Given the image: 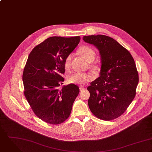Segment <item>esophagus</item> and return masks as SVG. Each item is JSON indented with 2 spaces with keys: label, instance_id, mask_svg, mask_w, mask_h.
<instances>
[{
  "label": "esophagus",
  "instance_id": "esophagus-1",
  "mask_svg": "<svg viewBox=\"0 0 152 152\" xmlns=\"http://www.w3.org/2000/svg\"><path fill=\"white\" fill-rule=\"evenodd\" d=\"M79 89H80V91H82L85 89V88H84V87H83V86H80V87H79Z\"/></svg>",
  "mask_w": 152,
  "mask_h": 152
}]
</instances>
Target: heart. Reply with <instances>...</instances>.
<instances>
[{
  "label": "heart",
  "mask_w": 152,
  "mask_h": 152,
  "mask_svg": "<svg viewBox=\"0 0 152 152\" xmlns=\"http://www.w3.org/2000/svg\"><path fill=\"white\" fill-rule=\"evenodd\" d=\"M79 53L89 62L94 61L96 58V52L89 46H83L79 49ZM72 55H68L64 60V67L68 70L70 67ZM91 75L87 73L76 72L69 76L67 78L68 82L76 85H85L91 80Z\"/></svg>",
  "instance_id": "b5f03b06"
}]
</instances>
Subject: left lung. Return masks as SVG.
<instances>
[{"label":"left lung","mask_w":152,"mask_h":152,"mask_svg":"<svg viewBox=\"0 0 152 152\" xmlns=\"http://www.w3.org/2000/svg\"><path fill=\"white\" fill-rule=\"evenodd\" d=\"M83 39L99 49L102 61L100 77L88 87L89 109L100 119H115L136 96L139 74L134 61L126 48L109 36L91 35Z\"/></svg>","instance_id":"left-lung-1"}]
</instances>
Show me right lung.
Listing matches in <instances>:
<instances>
[{
    "label": "right lung",
    "instance_id": "obj_1",
    "mask_svg": "<svg viewBox=\"0 0 152 152\" xmlns=\"http://www.w3.org/2000/svg\"><path fill=\"white\" fill-rule=\"evenodd\" d=\"M80 36L50 37L31 50L23 73L24 94L37 117L47 123L59 124L70 116L79 93L69 84L59 89L64 78V60L75 49Z\"/></svg>",
    "mask_w": 152,
    "mask_h": 152
}]
</instances>
